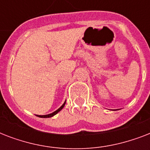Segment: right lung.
Returning a JSON list of instances; mask_svg holds the SVG:
<instances>
[{
  "label": "right lung",
  "mask_w": 150,
  "mask_h": 150,
  "mask_svg": "<svg viewBox=\"0 0 150 150\" xmlns=\"http://www.w3.org/2000/svg\"><path fill=\"white\" fill-rule=\"evenodd\" d=\"M65 103H66V100H65V102L64 103L63 105L61 106L60 108H58V109L57 110H55L54 112H53V113H51V114H47V115H36L37 117H43V118H47V117H51L54 116L55 114H57V113H58L59 111H61V110L63 109V107H64V105H65Z\"/></svg>",
  "instance_id": "1"
}]
</instances>
